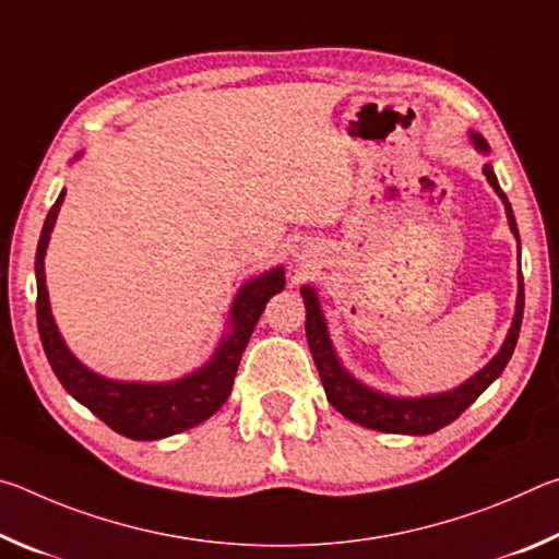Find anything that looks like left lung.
<instances>
[{"label": "left lung", "instance_id": "obj_1", "mask_svg": "<svg viewBox=\"0 0 559 559\" xmlns=\"http://www.w3.org/2000/svg\"><path fill=\"white\" fill-rule=\"evenodd\" d=\"M473 143L480 153H488L486 140L471 132ZM484 175L488 182L493 185L500 200L506 204V214L510 222V231L518 236V224L513 216V206H510L508 197L498 185V177L493 175V167L486 165ZM302 300H306V335L310 353H313L316 367L320 372V380H323L328 402L335 406V409L347 416L349 421L359 424V427L386 431V433H412V437H427L447 427L453 419L468 409V406L478 400L480 394L488 390V384L500 377L506 370L510 355H513L518 335H520V323H523V308H525V293H523V273H520V290H518V306H515V318L513 325H510V333L506 337L500 353L490 359V362L480 370L476 377H471L466 384L456 386V390L433 394V396H419V400H396V396H386L380 392L367 390L365 384L355 382L347 370H343L340 359L333 349V343L328 337L325 318L320 313L318 296L310 286H302Z\"/></svg>", "mask_w": 559, "mask_h": 559}]
</instances>
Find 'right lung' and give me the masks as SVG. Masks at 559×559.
Segmentation results:
<instances>
[{
	"label": "right lung",
	"mask_w": 559,
	"mask_h": 559,
	"mask_svg": "<svg viewBox=\"0 0 559 559\" xmlns=\"http://www.w3.org/2000/svg\"><path fill=\"white\" fill-rule=\"evenodd\" d=\"M63 194L46 214L44 229L36 246V325H39V337L44 345L46 359H49L53 374L59 377L63 390L73 400H79L83 406L106 421L112 431L135 441H155L173 437L185 429H192L197 424L219 409L231 394L234 377L239 370L241 353L249 345V337L257 328L259 318L266 308V302L283 290L286 278L283 269H273L263 276L246 283L239 290L231 308V333L222 340L219 349L206 362L202 370L187 374L185 380L167 382V384H130V382H112L91 372L75 359L69 347L56 330L49 308V293H46L44 278V257L46 243L53 229L56 214L61 210Z\"/></svg>",
	"instance_id": "obj_1"
}]
</instances>
